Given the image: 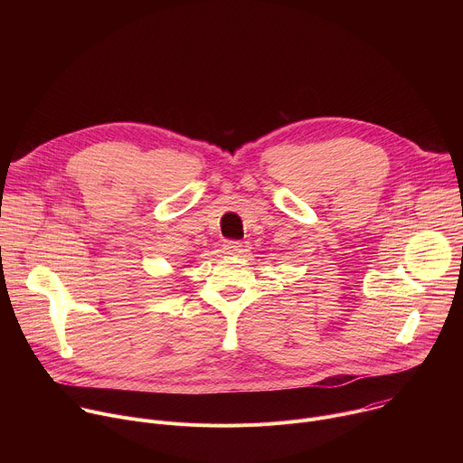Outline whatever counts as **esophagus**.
I'll use <instances>...</instances> for the list:
<instances>
[{
  "label": "esophagus",
  "instance_id": "34e87169",
  "mask_svg": "<svg viewBox=\"0 0 463 463\" xmlns=\"http://www.w3.org/2000/svg\"><path fill=\"white\" fill-rule=\"evenodd\" d=\"M243 247V241L240 240H225L223 241V252L225 254H238Z\"/></svg>",
  "mask_w": 463,
  "mask_h": 463
}]
</instances>
